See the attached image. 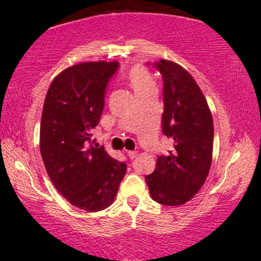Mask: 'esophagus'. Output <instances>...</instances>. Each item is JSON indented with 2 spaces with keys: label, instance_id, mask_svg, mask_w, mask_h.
<instances>
[{
  "label": "esophagus",
  "instance_id": "obj_1",
  "mask_svg": "<svg viewBox=\"0 0 261 261\" xmlns=\"http://www.w3.org/2000/svg\"><path fill=\"white\" fill-rule=\"evenodd\" d=\"M128 156H129L130 160H134L138 156L137 151H128Z\"/></svg>",
  "mask_w": 261,
  "mask_h": 261
}]
</instances>
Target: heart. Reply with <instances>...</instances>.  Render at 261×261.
<instances>
[{
  "label": "heart",
  "instance_id": "heart-1",
  "mask_svg": "<svg viewBox=\"0 0 261 261\" xmlns=\"http://www.w3.org/2000/svg\"><path fill=\"white\" fill-rule=\"evenodd\" d=\"M128 81L137 94L155 89V81L151 73L144 66L136 65L128 72Z\"/></svg>",
  "mask_w": 261,
  "mask_h": 261
}]
</instances>
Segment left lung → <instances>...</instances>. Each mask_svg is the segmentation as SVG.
<instances>
[{
  "label": "left lung",
  "instance_id": "1",
  "mask_svg": "<svg viewBox=\"0 0 261 261\" xmlns=\"http://www.w3.org/2000/svg\"><path fill=\"white\" fill-rule=\"evenodd\" d=\"M153 65L163 79L162 132L173 149L157 159L146 175L153 201L180 205L190 201L207 179L213 155V117L203 93L184 67L169 60Z\"/></svg>",
  "mask_w": 261,
  "mask_h": 261
}]
</instances>
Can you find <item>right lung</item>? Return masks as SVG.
Segmentation results:
<instances>
[{"instance_id": "right-lung-1", "label": "right lung", "mask_w": 261, "mask_h": 261, "mask_svg": "<svg viewBox=\"0 0 261 261\" xmlns=\"http://www.w3.org/2000/svg\"><path fill=\"white\" fill-rule=\"evenodd\" d=\"M117 67L102 60L67 67L50 83L42 110L40 150L48 175L60 195L89 213L112 204L127 170L92 141Z\"/></svg>"}]
</instances>
